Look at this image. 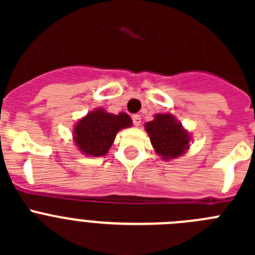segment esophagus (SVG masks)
Masks as SVG:
<instances>
[{
    "instance_id": "esophagus-1",
    "label": "esophagus",
    "mask_w": 255,
    "mask_h": 255,
    "mask_svg": "<svg viewBox=\"0 0 255 255\" xmlns=\"http://www.w3.org/2000/svg\"><path fill=\"white\" fill-rule=\"evenodd\" d=\"M131 119H132V124H134L135 126H139V125H140L141 117L139 116V115H134V116H132Z\"/></svg>"
}]
</instances>
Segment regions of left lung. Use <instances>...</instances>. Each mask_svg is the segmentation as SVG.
I'll list each match as a JSON object with an SVG mask.
<instances>
[{
	"instance_id": "left-lung-1",
	"label": "left lung",
	"mask_w": 255,
	"mask_h": 255,
	"mask_svg": "<svg viewBox=\"0 0 255 255\" xmlns=\"http://www.w3.org/2000/svg\"><path fill=\"white\" fill-rule=\"evenodd\" d=\"M155 153L164 161L177 158L189 149L190 134L171 114H157L144 125Z\"/></svg>"
}]
</instances>
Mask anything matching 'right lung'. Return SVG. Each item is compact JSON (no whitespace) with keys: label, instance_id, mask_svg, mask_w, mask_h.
<instances>
[{"label":"right lung","instance_id":"1","mask_svg":"<svg viewBox=\"0 0 255 255\" xmlns=\"http://www.w3.org/2000/svg\"><path fill=\"white\" fill-rule=\"evenodd\" d=\"M132 124L128 114L119 115L96 108L74 126V141L78 149L89 157H102L111 148L116 134Z\"/></svg>","mask_w":255,"mask_h":255}]
</instances>
